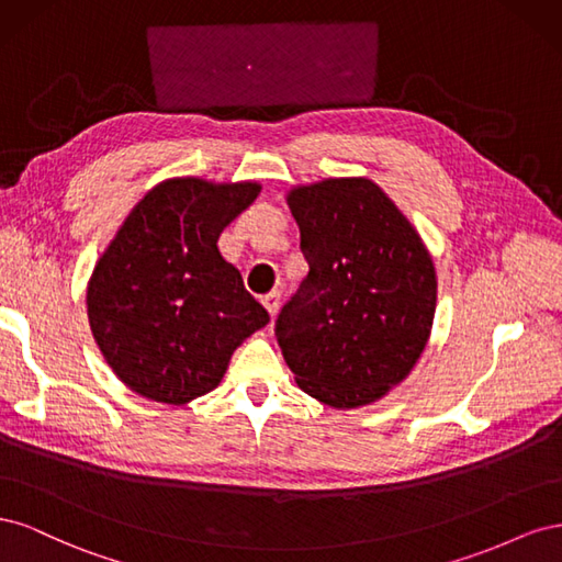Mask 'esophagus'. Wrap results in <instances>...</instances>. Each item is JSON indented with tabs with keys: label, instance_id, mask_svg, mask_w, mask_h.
Segmentation results:
<instances>
[{
	"label": "esophagus",
	"instance_id": "34e87169",
	"mask_svg": "<svg viewBox=\"0 0 562 562\" xmlns=\"http://www.w3.org/2000/svg\"><path fill=\"white\" fill-rule=\"evenodd\" d=\"M262 304H265V310L274 316L277 312H279V307H281V293L279 291H271V293H267V295H262Z\"/></svg>",
	"mask_w": 562,
	"mask_h": 562
}]
</instances>
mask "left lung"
Here are the masks:
<instances>
[{
	"mask_svg": "<svg viewBox=\"0 0 562 562\" xmlns=\"http://www.w3.org/2000/svg\"><path fill=\"white\" fill-rule=\"evenodd\" d=\"M310 274L277 318L297 386L333 407L375 403L429 342L434 260L380 187L328 178L288 192Z\"/></svg>",
	"mask_w": 562,
	"mask_h": 562,
	"instance_id": "obj_1",
	"label": "left lung"
}]
</instances>
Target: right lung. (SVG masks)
Instances as JSON below:
<instances>
[{"instance_id":"right-lung-1","label":"right lung","mask_w":562,"mask_h":562,"mask_svg":"<svg viewBox=\"0 0 562 562\" xmlns=\"http://www.w3.org/2000/svg\"><path fill=\"white\" fill-rule=\"evenodd\" d=\"M258 182L164 180L135 203L87 288L95 345L149 401L184 405L213 391L234 349L269 323L217 239L258 199Z\"/></svg>"}]
</instances>
